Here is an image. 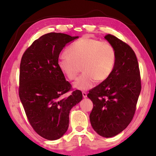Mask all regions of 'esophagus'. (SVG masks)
<instances>
[{
	"mask_svg": "<svg viewBox=\"0 0 156 156\" xmlns=\"http://www.w3.org/2000/svg\"><path fill=\"white\" fill-rule=\"evenodd\" d=\"M82 96H83V97H84V98H87V92H82Z\"/></svg>",
	"mask_w": 156,
	"mask_h": 156,
	"instance_id": "1",
	"label": "esophagus"
}]
</instances>
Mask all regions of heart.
<instances>
[{"instance_id": "heart-1", "label": "heart", "mask_w": 156, "mask_h": 156, "mask_svg": "<svg viewBox=\"0 0 156 156\" xmlns=\"http://www.w3.org/2000/svg\"><path fill=\"white\" fill-rule=\"evenodd\" d=\"M59 56L58 66L69 80H74L80 70L82 74L73 86L78 90H87L96 81L107 80L112 74L116 62V51L110 43L84 37L73 42Z\"/></svg>"}]
</instances>
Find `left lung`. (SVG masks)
<instances>
[{
    "mask_svg": "<svg viewBox=\"0 0 156 156\" xmlns=\"http://www.w3.org/2000/svg\"><path fill=\"white\" fill-rule=\"evenodd\" d=\"M105 38L116 51V62L107 80L89 90L93 103L90 114L92 128L104 137L121 133L133 118L141 84L137 59L126 43L108 34Z\"/></svg>",
    "mask_w": 156,
    "mask_h": 156,
    "instance_id": "1",
    "label": "left lung"
}]
</instances>
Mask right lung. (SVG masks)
Returning <instances> with one entry per match:
<instances>
[{
	"label": "right lung",
	"mask_w": 156,
	"mask_h": 156,
	"mask_svg": "<svg viewBox=\"0 0 156 156\" xmlns=\"http://www.w3.org/2000/svg\"><path fill=\"white\" fill-rule=\"evenodd\" d=\"M76 37L49 33L42 35L23 54L19 73V94L29 123L41 137L56 140L68 130L71 108L82 99L72 89L58 66L59 55L68 43Z\"/></svg>",
	"instance_id": "add662e5"
}]
</instances>
